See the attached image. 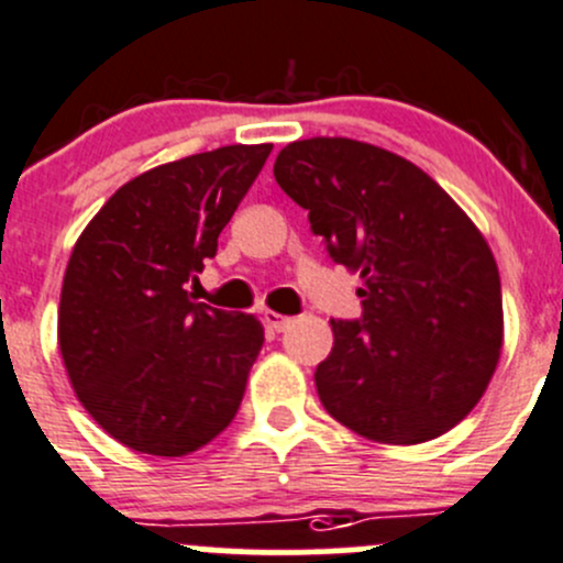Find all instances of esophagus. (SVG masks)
I'll use <instances>...</instances> for the list:
<instances>
[{
    "instance_id": "esophagus-1",
    "label": "esophagus",
    "mask_w": 563,
    "mask_h": 563,
    "mask_svg": "<svg viewBox=\"0 0 563 563\" xmlns=\"http://www.w3.org/2000/svg\"><path fill=\"white\" fill-rule=\"evenodd\" d=\"M264 321H266V327L272 329V332H286V329L294 323V318L275 313V310H264Z\"/></svg>"
}]
</instances>
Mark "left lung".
Returning <instances> with one entry per match:
<instances>
[{
  "instance_id": "obj_1",
  "label": "left lung",
  "mask_w": 563,
  "mask_h": 563,
  "mask_svg": "<svg viewBox=\"0 0 563 563\" xmlns=\"http://www.w3.org/2000/svg\"><path fill=\"white\" fill-rule=\"evenodd\" d=\"M275 179L362 277L360 321H329L334 345L316 367L323 408L378 444L455 428L504 343L501 277L479 229L422 168L365 141H294Z\"/></svg>"
}]
</instances>
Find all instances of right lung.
I'll list each match as a JSON object with an SVG mask.
<instances>
[{"label":"right lung","mask_w":563,"mask_h":563,"mask_svg":"<svg viewBox=\"0 0 563 563\" xmlns=\"http://www.w3.org/2000/svg\"><path fill=\"white\" fill-rule=\"evenodd\" d=\"M272 144L181 157L119 187L67 261L59 351L76 397L119 444L181 457L240 411L264 345L255 316L192 302L185 283L218 236Z\"/></svg>","instance_id":"obj_1"}]
</instances>
